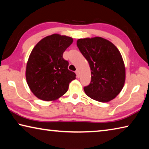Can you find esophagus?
I'll return each instance as SVG.
<instances>
[{
  "mask_svg": "<svg viewBox=\"0 0 149 149\" xmlns=\"http://www.w3.org/2000/svg\"><path fill=\"white\" fill-rule=\"evenodd\" d=\"M75 74H76V75L77 77H79V70H76L75 71Z\"/></svg>",
  "mask_w": 149,
  "mask_h": 149,
  "instance_id": "34e87169",
  "label": "esophagus"
}]
</instances>
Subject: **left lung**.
I'll use <instances>...</instances> for the list:
<instances>
[{
    "instance_id": "1",
    "label": "left lung",
    "mask_w": 149,
    "mask_h": 149,
    "mask_svg": "<svg viewBox=\"0 0 149 149\" xmlns=\"http://www.w3.org/2000/svg\"><path fill=\"white\" fill-rule=\"evenodd\" d=\"M77 46L91 71V81L84 87L85 93L99 102L114 99L125 80V65L119 50L112 42L99 37L78 39Z\"/></svg>"
}]
</instances>
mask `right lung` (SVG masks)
<instances>
[{"label":"right lung","mask_w":149,"mask_h":149,"mask_svg":"<svg viewBox=\"0 0 149 149\" xmlns=\"http://www.w3.org/2000/svg\"><path fill=\"white\" fill-rule=\"evenodd\" d=\"M73 42L72 37L52 34L41 39L29 55L26 76L30 90L38 99L52 101L68 89L75 74L68 69L63 53Z\"/></svg>","instance_id":"right-lung-1"}]
</instances>
